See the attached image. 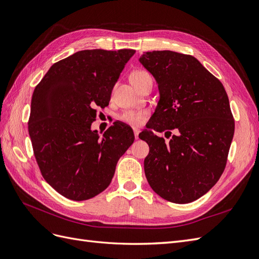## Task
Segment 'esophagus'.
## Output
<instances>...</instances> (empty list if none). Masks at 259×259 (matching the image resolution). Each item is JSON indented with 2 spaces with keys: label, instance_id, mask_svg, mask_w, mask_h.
Here are the masks:
<instances>
[{
  "label": "esophagus",
  "instance_id": "34e87169",
  "mask_svg": "<svg viewBox=\"0 0 259 259\" xmlns=\"http://www.w3.org/2000/svg\"><path fill=\"white\" fill-rule=\"evenodd\" d=\"M133 132H135V137H136V139H139V133H140V131H139V129H133Z\"/></svg>",
  "mask_w": 259,
  "mask_h": 259
}]
</instances>
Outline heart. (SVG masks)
<instances>
[{
	"mask_svg": "<svg viewBox=\"0 0 259 259\" xmlns=\"http://www.w3.org/2000/svg\"><path fill=\"white\" fill-rule=\"evenodd\" d=\"M130 79L132 81V84L139 89L146 80L152 79V76L151 74L144 70H136L131 73ZM147 115L148 112L146 110L124 111L119 115V119L128 124H131V126L139 127L141 124H143Z\"/></svg>",
	"mask_w": 259,
	"mask_h": 259,
	"instance_id": "heart-1",
	"label": "heart"
}]
</instances>
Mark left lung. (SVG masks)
Wrapping results in <instances>:
<instances>
[{"label": "left lung", "instance_id": "left-lung-1", "mask_svg": "<svg viewBox=\"0 0 259 259\" xmlns=\"http://www.w3.org/2000/svg\"><path fill=\"white\" fill-rule=\"evenodd\" d=\"M140 62L155 77L160 95L148 130L139 135L149 146L147 182L170 202H193L216 184L227 163L235 119L226 90L190 55L147 52ZM153 130L164 131L170 140Z\"/></svg>", "mask_w": 259, "mask_h": 259}]
</instances>
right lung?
<instances>
[{
	"label": "right lung",
	"instance_id": "add662e5",
	"mask_svg": "<svg viewBox=\"0 0 259 259\" xmlns=\"http://www.w3.org/2000/svg\"><path fill=\"white\" fill-rule=\"evenodd\" d=\"M133 49L80 51L56 62L35 87L28 123L45 181L63 197L82 201L111 184L116 164L135 141L128 124L114 122L101 138L91 130Z\"/></svg>",
	"mask_w": 259,
	"mask_h": 259
}]
</instances>
